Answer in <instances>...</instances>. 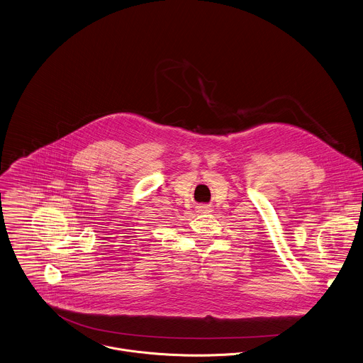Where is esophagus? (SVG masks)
I'll return each mask as SVG.
<instances>
[{
  "label": "esophagus",
  "instance_id": "obj_1",
  "mask_svg": "<svg viewBox=\"0 0 363 363\" xmlns=\"http://www.w3.org/2000/svg\"><path fill=\"white\" fill-rule=\"evenodd\" d=\"M198 213H206V212H211V208L208 205H201L196 208Z\"/></svg>",
  "mask_w": 363,
  "mask_h": 363
}]
</instances>
